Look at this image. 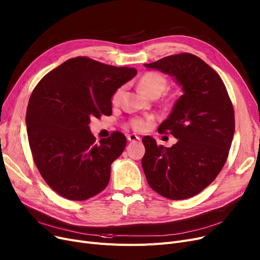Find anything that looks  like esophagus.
Here are the masks:
<instances>
[{
	"mask_svg": "<svg viewBox=\"0 0 260 260\" xmlns=\"http://www.w3.org/2000/svg\"><path fill=\"white\" fill-rule=\"evenodd\" d=\"M127 139H128V141H130V142H135V141H140V140H141V138L138 137L137 134H129L128 137H127Z\"/></svg>",
	"mask_w": 260,
	"mask_h": 260,
	"instance_id": "esophagus-1",
	"label": "esophagus"
}]
</instances>
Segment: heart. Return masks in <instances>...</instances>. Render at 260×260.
Masks as SVG:
<instances>
[{
	"label": "heart",
	"mask_w": 260,
	"mask_h": 260,
	"mask_svg": "<svg viewBox=\"0 0 260 260\" xmlns=\"http://www.w3.org/2000/svg\"><path fill=\"white\" fill-rule=\"evenodd\" d=\"M168 85V79L158 72L150 71L146 72L139 80L140 91L148 97H158L162 94ZM123 93V86L116 89L111 97V102L113 105H117L120 102V98ZM150 118H134L131 120L130 125L134 130L143 131L149 126Z\"/></svg>",
	"instance_id": "obj_1"
}]
</instances>
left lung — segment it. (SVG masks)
Returning <instances> with one entry per match:
<instances>
[{
	"instance_id": "obj_1",
	"label": "left lung",
	"mask_w": 260,
	"mask_h": 260,
	"mask_svg": "<svg viewBox=\"0 0 260 260\" xmlns=\"http://www.w3.org/2000/svg\"><path fill=\"white\" fill-rule=\"evenodd\" d=\"M145 67L175 77L183 95L158 127L178 142L164 147L144 137L143 170L158 194L188 199L206 188L226 162L235 131L233 105L221 77L192 54L171 55Z\"/></svg>"
}]
</instances>
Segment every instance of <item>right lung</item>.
<instances>
[{
    "instance_id": "1",
    "label": "right lung",
    "mask_w": 260,
    "mask_h": 260,
    "mask_svg": "<svg viewBox=\"0 0 260 260\" xmlns=\"http://www.w3.org/2000/svg\"><path fill=\"white\" fill-rule=\"evenodd\" d=\"M137 74L133 68L76 57L37 84L25 118L29 147L40 175L61 197L83 201L107 187L111 164L127 140L115 131L96 142L89 125L93 116L112 114L111 97Z\"/></svg>"
}]
</instances>
